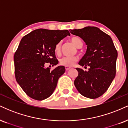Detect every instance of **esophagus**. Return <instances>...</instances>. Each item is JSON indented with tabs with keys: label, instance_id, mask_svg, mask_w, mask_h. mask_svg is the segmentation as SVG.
Returning a JSON list of instances; mask_svg holds the SVG:
<instances>
[{
	"label": "esophagus",
	"instance_id": "esophagus-1",
	"mask_svg": "<svg viewBox=\"0 0 128 128\" xmlns=\"http://www.w3.org/2000/svg\"><path fill=\"white\" fill-rule=\"evenodd\" d=\"M65 68H66V71H68V70H70V69L71 68V67H67V66H66V67H65Z\"/></svg>",
	"mask_w": 128,
	"mask_h": 128
}]
</instances>
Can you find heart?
<instances>
[{
	"mask_svg": "<svg viewBox=\"0 0 128 128\" xmlns=\"http://www.w3.org/2000/svg\"><path fill=\"white\" fill-rule=\"evenodd\" d=\"M71 42L75 45L78 48H80L82 46L83 43L81 39L78 36H73L70 39ZM61 42H60L56 44L55 47V52L56 54H59L61 52ZM78 57L75 56H64L60 58L59 60L60 64L63 66H67V67H72L78 61Z\"/></svg>",
	"mask_w": 128,
	"mask_h": 128,
	"instance_id": "heart-1",
	"label": "heart"
}]
</instances>
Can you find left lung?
Wrapping results in <instances>:
<instances>
[{
    "label": "left lung",
    "mask_w": 128,
    "mask_h": 128,
    "mask_svg": "<svg viewBox=\"0 0 128 128\" xmlns=\"http://www.w3.org/2000/svg\"><path fill=\"white\" fill-rule=\"evenodd\" d=\"M70 32L81 38L87 45L79 64L85 68L88 66V71L76 68L78 76L74 84L82 96L96 99L106 92L115 78L117 51L111 36L98 28L87 26L70 29Z\"/></svg>",
    "instance_id": "obj_1"
}]
</instances>
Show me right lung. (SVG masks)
Wrapping results in <instances>:
<instances>
[{
  "instance_id": "obj_1",
  "label": "right lung",
  "mask_w": 128,
  "mask_h": 128,
  "mask_svg": "<svg viewBox=\"0 0 128 128\" xmlns=\"http://www.w3.org/2000/svg\"><path fill=\"white\" fill-rule=\"evenodd\" d=\"M70 35L68 30L38 29L22 38L14 56V73L19 86L30 98L42 100L54 92L65 67L58 66L50 70L45 66L58 64L55 46Z\"/></svg>"
}]
</instances>
